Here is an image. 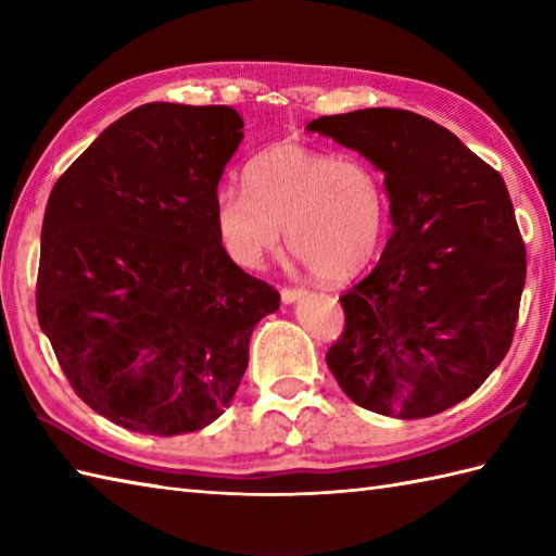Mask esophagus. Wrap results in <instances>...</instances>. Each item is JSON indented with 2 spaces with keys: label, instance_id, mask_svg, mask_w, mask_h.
Here are the masks:
<instances>
[{
  "label": "esophagus",
  "instance_id": "1",
  "mask_svg": "<svg viewBox=\"0 0 556 556\" xmlns=\"http://www.w3.org/2000/svg\"><path fill=\"white\" fill-rule=\"evenodd\" d=\"M303 296H305L303 289H281V303H285V305L296 303V301H301Z\"/></svg>",
  "mask_w": 556,
  "mask_h": 556
}]
</instances>
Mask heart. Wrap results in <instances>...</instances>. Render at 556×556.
<instances>
[{
  "instance_id": "b5f03b06",
  "label": "heart",
  "mask_w": 556,
  "mask_h": 556,
  "mask_svg": "<svg viewBox=\"0 0 556 556\" xmlns=\"http://www.w3.org/2000/svg\"><path fill=\"white\" fill-rule=\"evenodd\" d=\"M245 191L215 195L217 239L236 265L260 269L287 245L313 275L339 285L368 267L380 248L387 195L380 174L358 157L277 143L245 164Z\"/></svg>"
}]
</instances>
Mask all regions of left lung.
Masks as SVG:
<instances>
[{"mask_svg": "<svg viewBox=\"0 0 556 556\" xmlns=\"http://www.w3.org/2000/svg\"><path fill=\"white\" fill-rule=\"evenodd\" d=\"M305 128L382 172L392 219L380 263L341 296L346 329L327 351L329 370L380 416H437L511 346L526 245L504 179L416 112L370 108Z\"/></svg>", "mask_w": 556, "mask_h": 556, "instance_id": "left-lung-1", "label": "left lung"}]
</instances>
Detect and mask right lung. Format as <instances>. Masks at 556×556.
I'll return each instance as SVG.
<instances>
[{"mask_svg":"<svg viewBox=\"0 0 556 556\" xmlns=\"http://www.w3.org/2000/svg\"><path fill=\"white\" fill-rule=\"evenodd\" d=\"M227 104L148 102L71 164L47 200L38 320L71 387L126 430L215 422L279 293L233 263L215 195L243 140Z\"/></svg>","mask_w":556,"mask_h":556,"instance_id":"add662e5","label":"right lung"}]
</instances>
